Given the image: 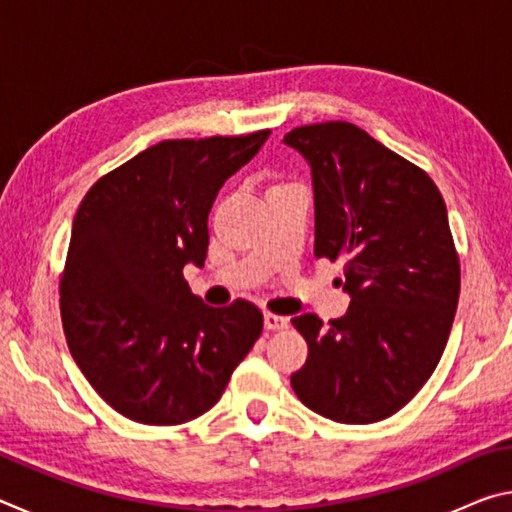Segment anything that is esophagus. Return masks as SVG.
Returning <instances> with one entry per match:
<instances>
[{
    "mask_svg": "<svg viewBox=\"0 0 512 512\" xmlns=\"http://www.w3.org/2000/svg\"><path fill=\"white\" fill-rule=\"evenodd\" d=\"M287 325H289V318L271 314V311H266V314H264V327L268 329V332H275V329H284Z\"/></svg>",
    "mask_w": 512,
    "mask_h": 512,
    "instance_id": "obj_1",
    "label": "esophagus"
}]
</instances>
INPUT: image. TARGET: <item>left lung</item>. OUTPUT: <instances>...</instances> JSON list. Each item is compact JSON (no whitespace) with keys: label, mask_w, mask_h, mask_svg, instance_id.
<instances>
[{"label":"left lung","mask_w":512,"mask_h":512,"mask_svg":"<svg viewBox=\"0 0 512 512\" xmlns=\"http://www.w3.org/2000/svg\"><path fill=\"white\" fill-rule=\"evenodd\" d=\"M284 144L311 167L314 255L341 259L352 298L329 325L291 320L309 345L291 386L329 420L391 418L427 384L452 332L461 264L445 201L427 171L348 121L293 128Z\"/></svg>","instance_id":"obj_1"}]
</instances>
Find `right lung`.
<instances>
[{
	"label": "right lung",
	"mask_w": 512,
	"mask_h": 512,
	"mask_svg": "<svg viewBox=\"0 0 512 512\" xmlns=\"http://www.w3.org/2000/svg\"><path fill=\"white\" fill-rule=\"evenodd\" d=\"M268 135L164 140L76 210L60 318L76 366L124 418L171 427L210 411L262 334L253 302L205 305L183 268L203 266L214 198Z\"/></svg>",
	"instance_id": "right-lung-1"
}]
</instances>
